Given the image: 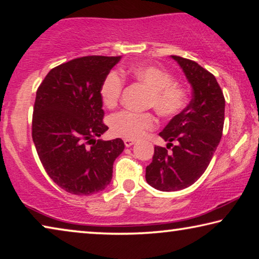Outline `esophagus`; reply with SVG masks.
<instances>
[{
	"label": "esophagus",
	"instance_id": "obj_1",
	"mask_svg": "<svg viewBox=\"0 0 259 259\" xmlns=\"http://www.w3.org/2000/svg\"><path fill=\"white\" fill-rule=\"evenodd\" d=\"M123 142H124V145L126 146V147H130L131 145H133V144H135V140L134 139H123Z\"/></svg>",
	"mask_w": 259,
	"mask_h": 259
}]
</instances>
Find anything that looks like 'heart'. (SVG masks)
Wrapping results in <instances>:
<instances>
[{"label":"heart","mask_w":259,"mask_h":259,"mask_svg":"<svg viewBox=\"0 0 259 259\" xmlns=\"http://www.w3.org/2000/svg\"><path fill=\"white\" fill-rule=\"evenodd\" d=\"M123 75H129L150 89L147 106L153 107L163 117H174L183 112L187 104V93L182 84L162 69L152 65L122 69ZM124 80L115 71L109 72L100 85V97L105 106L114 107L120 100ZM156 124V120L151 113H134L121 111L109 117V126L114 136L126 139H136Z\"/></svg>","instance_id":"obj_1"}]
</instances>
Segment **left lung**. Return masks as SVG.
<instances>
[{"instance_id":"obj_1","label":"left lung","mask_w":259,"mask_h":259,"mask_svg":"<svg viewBox=\"0 0 259 259\" xmlns=\"http://www.w3.org/2000/svg\"><path fill=\"white\" fill-rule=\"evenodd\" d=\"M171 58L183 68L193 95L187 107L159 134L168 145L155 146L146 166V182L163 192L183 190L202 176L221 142L225 115V98L216 77L195 61Z\"/></svg>"}]
</instances>
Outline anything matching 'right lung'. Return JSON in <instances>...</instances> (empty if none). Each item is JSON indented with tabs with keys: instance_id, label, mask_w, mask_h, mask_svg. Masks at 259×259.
<instances>
[{
	"instance_id": "obj_1",
	"label": "right lung",
	"mask_w": 259,
	"mask_h": 259,
	"mask_svg": "<svg viewBox=\"0 0 259 259\" xmlns=\"http://www.w3.org/2000/svg\"><path fill=\"white\" fill-rule=\"evenodd\" d=\"M121 56H85L52 68L37 88L32 137L43 168L57 185L75 195L103 191L124 143L97 139L104 123L100 85Z\"/></svg>"
}]
</instances>
